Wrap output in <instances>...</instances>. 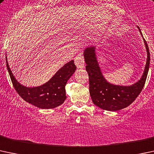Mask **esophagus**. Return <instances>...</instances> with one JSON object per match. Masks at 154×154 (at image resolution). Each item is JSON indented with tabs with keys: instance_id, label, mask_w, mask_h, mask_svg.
Returning a JSON list of instances; mask_svg holds the SVG:
<instances>
[{
	"instance_id": "esophagus-1",
	"label": "esophagus",
	"mask_w": 154,
	"mask_h": 154,
	"mask_svg": "<svg viewBox=\"0 0 154 154\" xmlns=\"http://www.w3.org/2000/svg\"><path fill=\"white\" fill-rule=\"evenodd\" d=\"M74 63L77 68H82L84 67L85 66V59H84V56L82 53L77 54L76 57L74 58Z\"/></svg>"
}]
</instances>
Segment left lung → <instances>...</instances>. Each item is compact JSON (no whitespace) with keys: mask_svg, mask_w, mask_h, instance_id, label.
Returning a JSON list of instances; mask_svg holds the SVG:
<instances>
[{"mask_svg":"<svg viewBox=\"0 0 154 154\" xmlns=\"http://www.w3.org/2000/svg\"><path fill=\"white\" fill-rule=\"evenodd\" d=\"M144 42L148 52L145 71L142 78L130 86H121L108 83L103 77L99 67L95 48L91 46L85 48L84 51V57L86 63L85 69L89 77V92L94 104L106 111H119L130 106L139 96L145 85L150 66L149 48L145 39Z\"/></svg>","mask_w":154,"mask_h":154,"instance_id":"8db88e82","label":"left lung"}]
</instances>
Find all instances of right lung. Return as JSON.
<instances>
[{"mask_svg": "<svg viewBox=\"0 0 154 154\" xmlns=\"http://www.w3.org/2000/svg\"><path fill=\"white\" fill-rule=\"evenodd\" d=\"M6 60V66L14 89L25 101L43 109L54 108L60 106L66 99L65 85L76 70L73 60L65 64L52 78L38 87L28 88L20 85L13 76Z\"/></svg>", "mask_w": 154, "mask_h": 154, "instance_id": "add662e5", "label": "right lung"}]
</instances>
